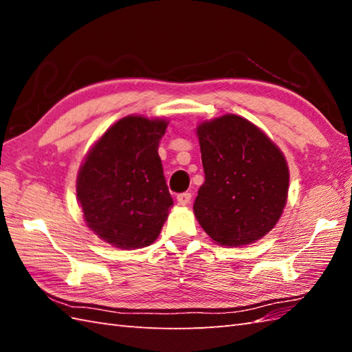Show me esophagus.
Masks as SVG:
<instances>
[{
  "instance_id": "34e87169",
  "label": "esophagus",
  "mask_w": 352,
  "mask_h": 352,
  "mask_svg": "<svg viewBox=\"0 0 352 352\" xmlns=\"http://www.w3.org/2000/svg\"><path fill=\"white\" fill-rule=\"evenodd\" d=\"M190 199H192V195L189 192H184V193H180V195H177V201L180 206H188L190 203Z\"/></svg>"
}]
</instances>
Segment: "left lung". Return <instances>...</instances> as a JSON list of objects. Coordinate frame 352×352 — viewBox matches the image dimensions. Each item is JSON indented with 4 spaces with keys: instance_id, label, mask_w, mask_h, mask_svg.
I'll list each match as a JSON object with an SVG mask.
<instances>
[{
    "instance_id": "obj_1",
    "label": "left lung",
    "mask_w": 352,
    "mask_h": 352,
    "mask_svg": "<svg viewBox=\"0 0 352 352\" xmlns=\"http://www.w3.org/2000/svg\"><path fill=\"white\" fill-rule=\"evenodd\" d=\"M206 182L193 213L214 243L257 242L287 203L289 166L281 149L248 119L227 113L197 126Z\"/></svg>"
}]
</instances>
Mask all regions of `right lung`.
Returning <instances> with one entry per match:
<instances>
[{"mask_svg":"<svg viewBox=\"0 0 352 352\" xmlns=\"http://www.w3.org/2000/svg\"><path fill=\"white\" fill-rule=\"evenodd\" d=\"M168 124L142 115L119 119L80 164L76 190L86 226L115 248L151 245L174 206L159 155Z\"/></svg>","mask_w":352,"mask_h":352,"instance_id":"add662e5","label":"right lung"}]
</instances>
